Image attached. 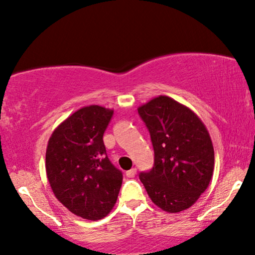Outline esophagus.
<instances>
[{
    "label": "esophagus",
    "mask_w": 255,
    "mask_h": 255,
    "mask_svg": "<svg viewBox=\"0 0 255 255\" xmlns=\"http://www.w3.org/2000/svg\"><path fill=\"white\" fill-rule=\"evenodd\" d=\"M135 175H136V169L135 168H131L130 170H128L127 172H126V176H127L128 178H134Z\"/></svg>",
    "instance_id": "esophagus-1"
}]
</instances>
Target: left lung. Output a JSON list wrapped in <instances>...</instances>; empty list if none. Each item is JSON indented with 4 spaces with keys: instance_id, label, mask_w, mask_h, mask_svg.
<instances>
[{
    "instance_id": "left-lung-1",
    "label": "left lung",
    "mask_w": 255,
    "mask_h": 255,
    "mask_svg": "<svg viewBox=\"0 0 255 255\" xmlns=\"http://www.w3.org/2000/svg\"><path fill=\"white\" fill-rule=\"evenodd\" d=\"M154 148V167L140 174L158 208L176 213L189 209L209 186L215 151L201 119L184 105L159 96L137 108Z\"/></svg>"
}]
</instances>
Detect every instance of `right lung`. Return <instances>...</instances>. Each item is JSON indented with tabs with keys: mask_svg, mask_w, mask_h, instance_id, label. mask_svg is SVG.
Segmentation results:
<instances>
[{
	"mask_svg": "<svg viewBox=\"0 0 255 255\" xmlns=\"http://www.w3.org/2000/svg\"><path fill=\"white\" fill-rule=\"evenodd\" d=\"M113 111L91 105L62 122L51 135L45 168L57 199L78 217L99 220L117 203L122 172L112 164L104 144Z\"/></svg>",
	"mask_w": 255,
	"mask_h": 255,
	"instance_id": "obj_1",
	"label": "right lung"
}]
</instances>
